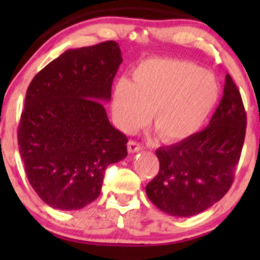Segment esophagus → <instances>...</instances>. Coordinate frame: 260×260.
I'll list each match as a JSON object with an SVG mask.
<instances>
[{
  "mask_svg": "<svg viewBox=\"0 0 260 260\" xmlns=\"http://www.w3.org/2000/svg\"><path fill=\"white\" fill-rule=\"evenodd\" d=\"M143 147L140 143L135 141H129L127 142V150H129L130 154H134V152H138L140 150H142Z\"/></svg>",
  "mask_w": 260,
  "mask_h": 260,
  "instance_id": "34e87169",
  "label": "esophagus"
}]
</instances>
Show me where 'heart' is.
Returning <instances> with one entry per match:
<instances>
[{"instance_id":"obj_1","label":"heart","mask_w":260,"mask_h":260,"mask_svg":"<svg viewBox=\"0 0 260 260\" xmlns=\"http://www.w3.org/2000/svg\"><path fill=\"white\" fill-rule=\"evenodd\" d=\"M219 97L220 85L212 73L184 60L154 58L135 67L130 81L116 84L111 111L125 133L144 125L150 113L158 137L176 143L199 131Z\"/></svg>"}]
</instances>
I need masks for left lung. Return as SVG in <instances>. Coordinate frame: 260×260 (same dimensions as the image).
I'll list each match as a JSON object with an SVG mask.
<instances>
[{
    "label": "left lung",
    "mask_w": 260,
    "mask_h": 260,
    "mask_svg": "<svg viewBox=\"0 0 260 260\" xmlns=\"http://www.w3.org/2000/svg\"><path fill=\"white\" fill-rule=\"evenodd\" d=\"M246 130L240 92L229 73L207 127L176 144L158 148V174L145 187L152 204L187 218L206 211L232 186Z\"/></svg>",
    "instance_id": "obj_1"
}]
</instances>
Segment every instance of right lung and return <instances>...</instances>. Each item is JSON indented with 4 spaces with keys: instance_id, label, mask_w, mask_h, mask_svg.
Segmentation results:
<instances>
[{
    "instance_id": "1",
    "label": "right lung",
    "mask_w": 260,
    "mask_h": 260,
    "mask_svg": "<svg viewBox=\"0 0 260 260\" xmlns=\"http://www.w3.org/2000/svg\"><path fill=\"white\" fill-rule=\"evenodd\" d=\"M122 52L116 41L67 49L27 88L17 130L30 186L61 211L99 197L105 169L127 155V138L110 123V102Z\"/></svg>"
}]
</instances>
